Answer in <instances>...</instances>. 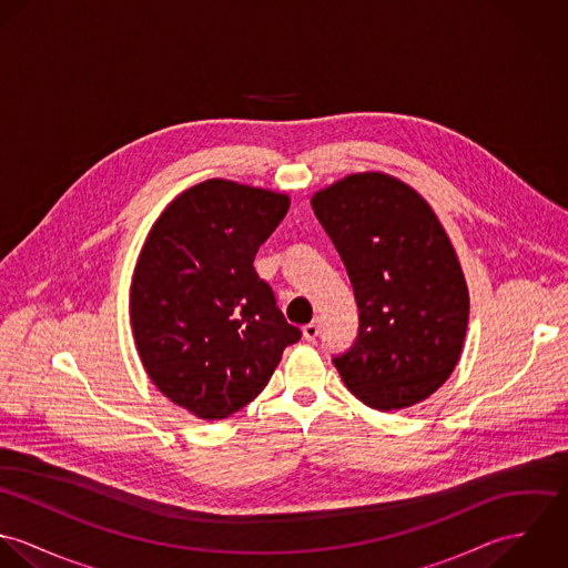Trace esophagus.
<instances>
[{"label":"esophagus","mask_w":568,"mask_h":568,"mask_svg":"<svg viewBox=\"0 0 568 568\" xmlns=\"http://www.w3.org/2000/svg\"><path fill=\"white\" fill-rule=\"evenodd\" d=\"M320 325H322L320 320H315V322L304 325V338H306V341H315V338H317V334H320Z\"/></svg>","instance_id":"34e87169"}]
</instances>
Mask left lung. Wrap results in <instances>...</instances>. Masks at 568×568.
I'll return each mask as SVG.
<instances>
[{
  "instance_id": "obj_1",
  "label": "left lung",
  "mask_w": 568,
  "mask_h": 568,
  "mask_svg": "<svg viewBox=\"0 0 568 568\" xmlns=\"http://www.w3.org/2000/svg\"><path fill=\"white\" fill-rule=\"evenodd\" d=\"M358 304V336L334 358L345 387L378 410L433 396L455 372L468 284L433 207L385 172L349 174L313 194Z\"/></svg>"
}]
</instances>
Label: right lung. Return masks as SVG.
Here are the masks:
<instances>
[{
  "label": "right lung",
  "mask_w": 568,
  "mask_h": 568,
  "mask_svg": "<svg viewBox=\"0 0 568 568\" xmlns=\"http://www.w3.org/2000/svg\"><path fill=\"white\" fill-rule=\"evenodd\" d=\"M288 205L282 192L207 179L168 203L140 251L129 300L140 361L201 419L248 405L302 338L253 268Z\"/></svg>",
  "instance_id": "obj_1"
}]
</instances>
